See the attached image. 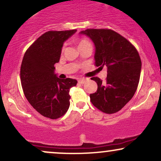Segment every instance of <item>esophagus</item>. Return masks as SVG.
<instances>
[{
	"instance_id": "1",
	"label": "esophagus",
	"mask_w": 161,
	"mask_h": 161,
	"mask_svg": "<svg viewBox=\"0 0 161 161\" xmlns=\"http://www.w3.org/2000/svg\"><path fill=\"white\" fill-rule=\"evenodd\" d=\"M86 82V79H78V82L80 83V84H84Z\"/></svg>"
}]
</instances>
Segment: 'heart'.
Segmentation results:
<instances>
[{"label":"heart","instance_id":"b5f03b06","mask_svg":"<svg viewBox=\"0 0 161 161\" xmlns=\"http://www.w3.org/2000/svg\"><path fill=\"white\" fill-rule=\"evenodd\" d=\"M76 44H77V46H78V49L79 51H80L82 49H83L84 47H86V46H87L92 45L88 39H86L85 37L79 38L78 40H76ZM64 48L63 47L62 48V52H64Z\"/></svg>","mask_w":161,"mask_h":161}]
</instances>
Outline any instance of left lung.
I'll list each match as a JSON object with an SVG mask.
<instances>
[{"label": "left lung", "mask_w": 161, "mask_h": 161, "mask_svg": "<svg viewBox=\"0 0 161 161\" xmlns=\"http://www.w3.org/2000/svg\"><path fill=\"white\" fill-rule=\"evenodd\" d=\"M95 45L96 67H107V77L103 82L92 77L97 90L90 94L91 102L106 114L119 112L132 99L140 78L142 61L135 46L111 29L90 28L82 31ZM99 67V68H100Z\"/></svg>", "instance_id": "1"}]
</instances>
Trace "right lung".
I'll use <instances>...</instances> for the list:
<instances>
[{"label":"right lung","mask_w":161,"mask_h":161,"mask_svg":"<svg viewBox=\"0 0 161 161\" xmlns=\"http://www.w3.org/2000/svg\"><path fill=\"white\" fill-rule=\"evenodd\" d=\"M76 31H49L36 39L25 52L20 69L21 84L29 103L51 119L63 116L69 106V90L77 81L59 79L54 73L64 42Z\"/></svg>","instance_id":"right-lung-1"}]
</instances>
